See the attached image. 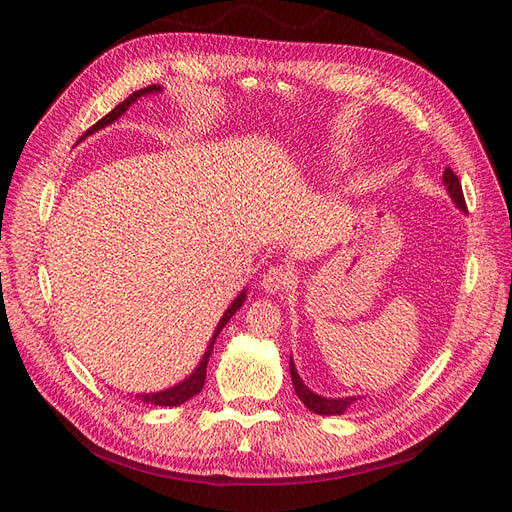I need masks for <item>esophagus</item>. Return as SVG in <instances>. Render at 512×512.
<instances>
[{
    "label": "esophagus",
    "mask_w": 512,
    "mask_h": 512,
    "mask_svg": "<svg viewBox=\"0 0 512 512\" xmlns=\"http://www.w3.org/2000/svg\"><path fill=\"white\" fill-rule=\"evenodd\" d=\"M290 284H292V272L286 270V267H282V265L270 267V270H267L261 278V288L267 294H276L280 290H286Z\"/></svg>",
    "instance_id": "1"
}]
</instances>
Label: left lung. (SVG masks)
I'll return each mask as SVG.
<instances>
[{"mask_svg": "<svg viewBox=\"0 0 512 512\" xmlns=\"http://www.w3.org/2000/svg\"><path fill=\"white\" fill-rule=\"evenodd\" d=\"M444 184H446V191H448V197L452 199V203L459 207L463 213H467V205H465V197H463V188H461V182L459 178H456V174L446 168L444 170V176H442ZM290 378H292V386H294V392H297V396L301 398L303 405L317 413V415H344L346 409L353 405V402L361 400L363 396H342V398H328V396H321L317 392H313L303 380L301 375L297 371V365H294V361L290 359Z\"/></svg>", "mask_w": 512, "mask_h": 512, "instance_id": "1", "label": "left lung"}]
</instances>
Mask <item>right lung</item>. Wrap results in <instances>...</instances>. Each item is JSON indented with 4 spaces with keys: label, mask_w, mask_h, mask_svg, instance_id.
<instances>
[{
    "label": "right lung",
    "mask_w": 512,
    "mask_h": 512,
    "mask_svg": "<svg viewBox=\"0 0 512 512\" xmlns=\"http://www.w3.org/2000/svg\"><path fill=\"white\" fill-rule=\"evenodd\" d=\"M161 91H164V87H161V85H149V87H145V89L134 91V93H132V95H128L122 103H118L110 114L103 116L97 124H93V126L83 134V137H80V139L76 141V143L85 141L87 137H91V134H95L97 130H101V128H105V126L114 124V122H116V120H118V118L128 110V107H130L134 101H137V99L147 97V95H151V93H161ZM245 299H247V290L242 288L238 297L228 305V309H226V311H224V315L220 317L218 326H215L213 336L209 338V344H207V348H205V353H203V357H201L199 365H197L191 373H188L182 382H178V384H174V386H170V388H166V390H159V392H143V394H134V398L141 400V402H145V405H153V407H178V405H182V402H186L188 398H193L195 394H199V392L203 390V384H205L207 361H209V355H211V351H213L215 338L220 336V332L224 330V326L228 324L230 317H232V315L242 307V303H245Z\"/></svg>",
    "instance_id": "obj_1"
}]
</instances>
